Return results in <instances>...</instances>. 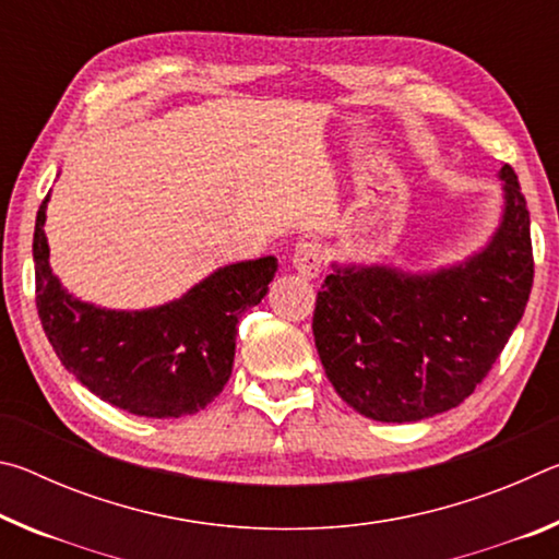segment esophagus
I'll return each instance as SVG.
<instances>
[{
  "mask_svg": "<svg viewBox=\"0 0 559 559\" xmlns=\"http://www.w3.org/2000/svg\"><path fill=\"white\" fill-rule=\"evenodd\" d=\"M293 269L302 278H316L320 269H323V246L316 241H300L296 251H293Z\"/></svg>",
  "mask_w": 559,
  "mask_h": 559,
  "instance_id": "34e87169",
  "label": "esophagus"
}]
</instances>
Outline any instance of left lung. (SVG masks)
<instances>
[{
  "instance_id": "8db88e82",
  "label": "left lung",
  "mask_w": 559,
  "mask_h": 559,
  "mask_svg": "<svg viewBox=\"0 0 559 559\" xmlns=\"http://www.w3.org/2000/svg\"><path fill=\"white\" fill-rule=\"evenodd\" d=\"M503 216L456 266L404 273L337 266L318 290L313 335L343 402L374 421H421L484 382L533 288L530 214L513 167H500Z\"/></svg>"
}]
</instances>
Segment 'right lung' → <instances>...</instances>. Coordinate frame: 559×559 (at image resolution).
Wrapping results in <instances>:
<instances>
[{
    "instance_id": "obj_1",
    "label": "right lung",
    "mask_w": 559,
    "mask_h": 559,
    "mask_svg": "<svg viewBox=\"0 0 559 559\" xmlns=\"http://www.w3.org/2000/svg\"><path fill=\"white\" fill-rule=\"evenodd\" d=\"M46 202L49 194L34 229L36 308L61 365L103 402L130 414L177 419L204 409L231 377L239 316L266 296L278 261L229 263L157 308H98L73 298L53 276Z\"/></svg>"
}]
</instances>
